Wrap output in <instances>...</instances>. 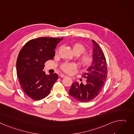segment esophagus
<instances>
[{
	"mask_svg": "<svg viewBox=\"0 0 134 134\" xmlns=\"http://www.w3.org/2000/svg\"><path fill=\"white\" fill-rule=\"evenodd\" d=\"M60 76L61 77H67L66 75H64V74H61L60 75Z\"/></svg>",
	"mask_w": 134,
	"mask_h": 134,
	"instance_id": "esophagus-1",
	"label": "esophagus"
}]
</instances>
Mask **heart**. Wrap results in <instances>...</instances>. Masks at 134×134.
<instances>
[{
	"label": "heart",
	"instance_id": "heart-1",
	"mask_svg": "<svg viewBox=\"0 0 134 134\" xmlns=\"http://www.w3.org/2000/svg\"><path fill=\"white\" fill-rule=\"evenodd\" d=\"M73 51L76 55H79L86 51V47L83 44L81 43H76L73 45ZM78 61L79 64L82 66L88 67L92 64L93 58L91 54L85 53V54L79 56L78 58ZM76 68V64L73 63V62H71V63L65 62V63L62 64L60 66L61 69L67 74L71 73L72 71Z\"/></svg>",
	"mask_w": 134,
	"mask_h": 134
}]
</instances>
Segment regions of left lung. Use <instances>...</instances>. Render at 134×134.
I'll return each instance as SVG.
<instances>
[{
    "label": "left lung",
    "instance_id": "1",
    "mask_svg": "<svg viewBox=\"0 0 134 134\" xmlns=\"http://www.w3.org/2000/svg\"><path fill=\"white\" fill-rule=\"evenodd\" d=\"M93 46V61L92 65L83 75L86 84L74 82L69 91V94L80 102L90 101L101 92L107 77L106 59L101 48L94 40Z\"/></svg>",
    "mask_w": 134,
    "mask_h": 134
}]
</instances>
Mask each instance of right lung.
I'll return each mask as SVG.
<instances>
[{
	"mask_svg": "<svg viewBox=\"0 0 134 134\" xmlns=\"http://www.w3.org/2000/svg\"><path fill=\"white\" fill-rule=\"evenodd\" d=\"M63 38L40 37L25 43L19 52L16 67L22 90L34 100H40L48 96L58 79L56 73L46 75L44 64L53 59L57 45Z\"/></svg>",
	"mask_w": 134,
	"mask_h": 134,
	"instance_id": "right-lung-1",
	"label": "right lung"
}]
</instances>
